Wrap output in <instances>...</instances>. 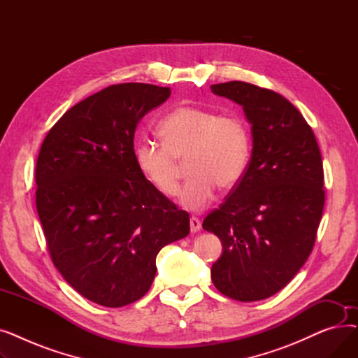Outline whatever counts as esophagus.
Returning <instances> with one entry per match:
<instances>
[{
	"mask_svg": "<svg viewBox=\"0 0 358 358\" xmlns=\"http://www.w3.org/2000/svg\"><path fill=\"white\" fill-rule=\"evenodd\" d=\"M200 228H201V222L199 220V217L192 216V217H190V229H192V232H193V234H194V232H199Z\"/></svg>",
	"mask_w": 358,
	"mask_h": 358,
	"instance_id": "esophagus-1",
	"label": "esophagus"
}]
</instances>
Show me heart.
Instances as JSON below:
<instances>
[{
	"label": "heart",
	"mask_w": 358,
	"mask_h": 358,
	"mask_svg": "<svg viewBox=\"0 0 358 358\" xmlns=\"http://www.w3.org/2000/svg\"><path fill=\"white\" fill-rule=\"evenodd\" d=\"M162 143L141 141L135 159L143 177L162 196L180 190L182 162L192 174L180 203L201 210L216 192L234 189L247 171L251 158V131L241 116L196 106H178L158 123Z\"/></svg>",
	"instance_id": "b5f03b06"
}]
</instances>
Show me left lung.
<instances>
[{
	"mask_svg": "<svg viewBox=\"0 0 358 358\" xmlns=\"http://www.w3.org/2000/svg\"><path fill=\"white\" fill-rule=\"evenodd\" d=\"M217 96L241 104L252 124V155L228 197L203 220L222 242L216 289L239 302L283 289L310 255L321 223L324 166L312 127L278 92L229 81Z\"/></svg>",
	"mask_w": 358,
	"mask_h": 358,
	"instance_id": "obj_1",
	"label": "left lung"
}]
</instances>
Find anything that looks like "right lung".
Listing matches in <instances>:
<instances>
[{
	"label": "right lung",
	"mask_w": 358,
	"mask_h": 358,
	"mask_svg": "<svg viewBox=\"0 0 358 358\" xmlns=\"http://www.w3.org/2000/svg\"><path fill=\"white\" fill-rule=\"evenodd\" d=\"M168 87L110 85L71 107L46 135L36 162V209L55 267L94 303L139 300L166 243L190 217L143 177L135 159L139 120Z\"/></svg>",
	"instance_id": "obj_1"
}]
</instances>
